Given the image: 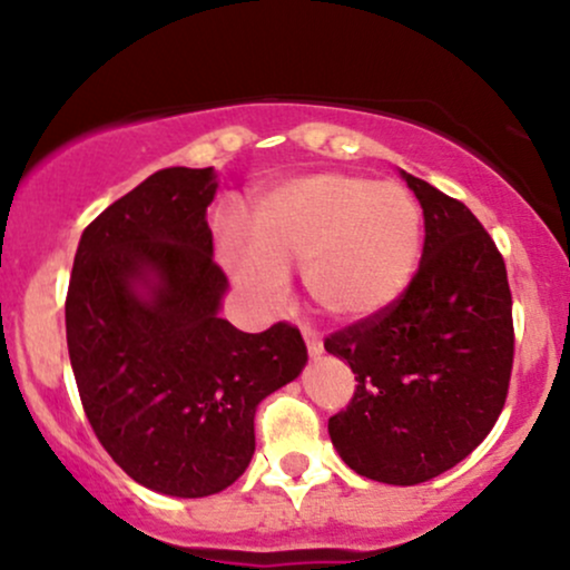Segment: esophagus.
<instances>
[{"mask_svg": "<svg viewBox=\"0 0 570 570\" xmlns=\"http://www.w3.org/2000/svg\"><path fill=\"white\" fill-rule=\"evenodd\" d=\"M303 337H305L307 353H311L313 358H316V356H322V353H324V343H322V337H318L316 332H311V330H303Z\"/></svg>", "mask_w": 570, "mask_h": 570, "instance_id": "1", "label": "esophagus"}]
</instances>
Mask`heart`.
<instances>
[{"instance_id":"b5f03b06","label":"heart","mask_w":570,"mask_h":570,"mask_svg":"<svg viewBox=\"0 0 570 570\" xmlns=\"http://www.w3.org/2000/svg\"><path fill=\"white\" fill-rule=\"evenodd\" d=\"M252 240L222 230V263L259 305H278L286 271L303 265L313 305L337 322L394 307L415 278L421 206L404 187L353 174H307L273 187L248 214Z\"/></svg>"}]
</instances>
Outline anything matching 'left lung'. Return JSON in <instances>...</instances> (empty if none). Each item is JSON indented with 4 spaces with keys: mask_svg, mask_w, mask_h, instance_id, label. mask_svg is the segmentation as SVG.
Masks as SVG:
<instances>
[{
    "mask_svg": "<svg viewBox=\"0 0 570 570\" xmlns=\"http://www.w3.org/2000/svg\"><path fill=\"white\" fill-rule=\"evenodd\" d=\"M421 265L381 316L324 340L348 362L356 391L330 417V436L356 474L417 485L461 463L490 434L507 402L514 358L507 265L480 219L417 176Z\"/></svg>",
    "mask_w": 570,
    "mask_h": 570,
    "instance_id": "obj_1",
    "label": "left lung"
}]
</instances>
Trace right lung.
<instances>
[{"mask_svg":"<svg viewBox=\"0 0 570 570\" xmlns=\"http://www.w3.org/2000/svg\"><path fill=\"white\" fill-rule=\"evenodd\" d=\"M214 168H163L85 227L67 294V345L85 415L128 476L203 499L254 455L257 404L299 375L297 326L259 335L219 316Z\"/></svg>","mask_w":570,"mask_h":570,"instance_id":"obj_1","label":"right lung"}]
</instances>
